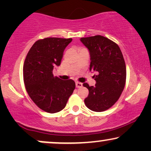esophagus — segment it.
<instances>
[{"mask_svg":"<svg viewBox=\"0 0 151 151\" xmlns=\"http://www.w3.org/2000/svg\"><path fill=\"white\" fill-rule=\"evenodd\" d=\"M76 87H77V88H80V87H82V84L80 83V82H76Z\"/></svg>","mask_w":151,"mask_h":151,"instance_id":"34e87169","label":"esophagus"}]
</instances>
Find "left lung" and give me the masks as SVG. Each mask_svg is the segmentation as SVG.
I'll use <instances>...</instances> for the list:
<instances>
[{
  "mask_svg": "<svg viewBox=\"0 0 151 151\" xmlns=\"http://www.w3.org/2000/svg\"><path fill=\"white\" fill-rule=\"evenodd\" d=\"M90 53V71L93 76L94 86L84 83L88 89L84 103L90 110L102 112L111 108L118 100L125 86L127 69L122 53L116 43L100 35L80 38Z\"/></svg>",
  "mask_w": 151,
  "mask_h": 151,
  "instance_id": "left-lung-1",
  "label": "left lung"
}]
</instances>
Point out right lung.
Here are the masks:
<instances>
[{
  "label": "right lung",
  "instance_id": "obj_1",
  "mask_svg": "<svg viewBox=\"0 0 151 151\" xmlns=\"http://www.w3.org/2000/svg\"><path fill=\"white\" fill-rule=\"evenodd\" d=\"M71 41L72 38L40 39L33 45L26 56L23 78L27 92L45 112L55 113L63 110L76 88L73 80H63L53 74Z\"/></svg>",
  "mask_w": 151,
  "mask_h": 151
}]
</instances>
